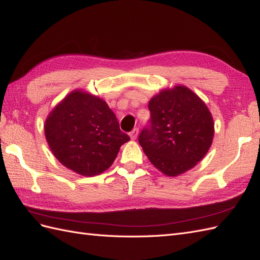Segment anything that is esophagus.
<instances>
[{"label":"esophagus","instance_id":"34e87169","mask_svg":"<svg viewBox=\"0 0 260 260\" xmlns=\"http://www.w3.org/2000/svg\"><path fill=\"white\" fill-rule=\"evenodd\" d=\"M129 136L132 140H136L137 136H138V128H134L131 133H129Z\"/></svg>","mask_w":260,"mask_h":260}]
</instances>
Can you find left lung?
<instances>
[{
    "instance_id": "8db88e82",
    "label": "left lung",
    "mask_w": 260,
    "mask_h": 260,
    "mask_svg": "<svg viewBox=\"0 0 260 260\" xmlns=\"http://www.w3.org/2000/svg\"><path fill=\"white\" fill-rule=\"evenodd\" d=\"M149 125L138 136L150 162L167 176L196 166L214 137V119L206 104L184 85L162 89L150 99Z\"/></svg>"
}]
</instances>
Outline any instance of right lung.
Returning a JSON list of instances; mask_svg holds the SVG:
<instances>
[{
    "label": "right lung",
    "instance_id": "right-lung-1",
    "mask_svg": "<svg viewBox=\"0 0 260 260\" xmlns=\"http://www.w3.org/2000/svg\"><path fill=\"white\" fill-rule=\"evenodd\" d=\"M52 153L69 170L94 176L106 171L129 136L119 129L105 101L73 90L53 108L44 125Z\"/></svg>",
    "mask_w": 260,
    "mask_h": 260
}]
</instances>
